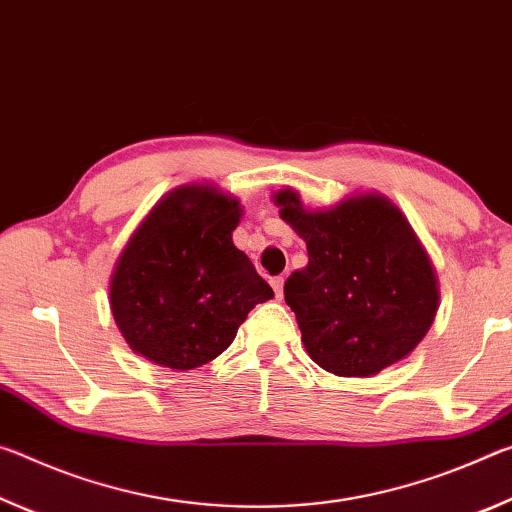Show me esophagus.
I'll list each match as a JSON object with an SVG mask.
<instances>
[{
  "label": "esophagus",
  "instance_id": "esophagus-1",
  "mask_svg": "<svg viewBox=\"0 0 512 512\" xmlns=\"http://www.w3.org/2000/svg\"><path fill=\"white\" fill-rule=\"evenodd\" d=\"M283 283H286V279H283V276H272V279H270V286L274 288L276 297H283Z\"/></svg>",
  "mask_w": 512,
  "mask_h": 512
}]
</instances>
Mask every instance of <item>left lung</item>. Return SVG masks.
<instances>
[{
  "mask_svg": "<svg viewBox=\"0 0 512 512\" xmlns=\"http://www.w3.org/2000/svg\"><path fill=\"white\" fill-rule=\"evenodd\" d=\"M272 201L308 249V265L283 288L308 356L335 376L363 379L413 354L438 313L440 286L395 201L367 190L308 208L292 188Z\"/></svg>",
  "mask_w": 512,
  "mask_h": 512,
  "instance_id": "1",
  "label": "left lung"
}]
</instances>
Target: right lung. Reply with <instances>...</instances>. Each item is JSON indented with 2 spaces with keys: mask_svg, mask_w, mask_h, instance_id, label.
Here are the masks:
<instances>
[{
  "mask_svg": "<svg viewBox=\"0 0 512 512\" xmlns=\"http://www.w3.org/2000/svg\"><path fill=\"white\" fill-rule=\"evenodd\" d=\"M240 199L206 181L156 201L113 267V320L138 356L186 372L211 363L274 292L233 245Z\"/></svg>",
  "mask_w": 512,
  "mask_h": 512,
  "instance_id": "obj_1",
  "label": "right lung"
}]
</instances>
